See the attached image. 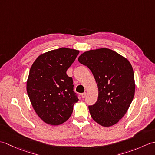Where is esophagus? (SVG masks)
<instances>
[{
	"label": "esophagus",
	"mask_w": 155,
	"mask_h": 155,
	"mask_svg": "<svg viewBox=\"0 0 155 155\" xmlns=\"http://www.w3.org/2000/svg\"><path fill=\"white\" fill-rule=\"evenodd\" d=\"M86 95H87V93H82L81 94V96H82V97H83V98L86 97Z\"/></svg>",
	"instance_id": "1"
}]
</instances>
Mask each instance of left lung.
Masks as SVG:
<instances>
[{"mask_svg":"<svg viewBox=\"0 0 155 155\" xmlns=\"http://www.w3.org/2000/svg\"><path fill=\"white\" fill-rule=\"evenodd\" d=\"M78 60L91 71L98 88L97 102L88 106L92 118L103 127L117 123L134 98L132 66L127 58L108 48L87 51Z\"/></svg>","mask_w":155,"mask_h":155,"instance_id":"left-lung-1","label":"left lung"}]
</instances>
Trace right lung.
<instances>
[{
  "mask_svg": "<svg viewBox=\"0 0 155 155\" xmlns=\"http://www.w3.org/2000/svg\"><path fill=\"white\" fill-rule=\"evenodd\" d=\"M78 53L74 49L60 48L39 56L32 65L27 84L28 96L38 116L46 123H64L78 101L72 78L67 74Z\"/></svg>",
  "mask_w": 155,
  "mask_h": 155,
  "instance_id": "right-lung-1",
  "label": "right lung"
}]
</instances>
